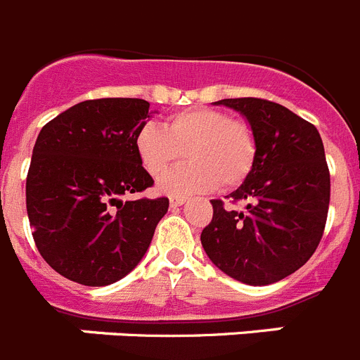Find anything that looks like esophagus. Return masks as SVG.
Returning a JSON list of instances; mask_svg holds the SVG:
<instances>
[{
  "label": "esophagus",
  "mask_w": 360,
  "mask_h": 360,
  "mask_svg": "<svg viewBox=\"0 0 360 360\" xmlns=\"http://www.w3.org/2000/svg\"><path fill=\"white\" fill-rule=\"evenodd\" d=\"M169 204H171V207H180V205L186 204V196L169 195Z\"/></svg>",
  "instance_id": "esophagus-1"
}]
</instances>
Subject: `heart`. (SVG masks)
<instances>
[{"label": "heart", "mask_w": 360, "mask_h": 360, "mask_svg": "<svg viewBox=\"0 0 360 360\" xmlns=\"http://www.w3.org/2000/svg\"><path fill=\"white\" fill-rule=\"evenodd\" d=\"M136 155L153 178H162L176 164H189L162 180L171 195H191L220 186L238 187L257 162L259 142L251 124L218 107H189L167 116L164 129L146 125L138 131Z\"/></svg>", "instance_id": "obj_1"}]
</instances>
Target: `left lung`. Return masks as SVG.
<instances>
[{
    "label": "left lung",
    "instance_id": "1",
    "mask_svg": "<svg viewBox=\"0 0 360 360\" xmlns=\"http://www.w3.org/2000/svg\"><path fill=\"white\" fill-rule=\"evenodd\" d=\"M242 112L259 150L251 174L227 198L211 200L213 220L200 235L211 262L250 285L278 282L311 259L326 227L330 169L317 127L264 98L214 101Z\"/></svg>",
    "mask_w": 360,
    "mask_h": 360
}]
</instances>
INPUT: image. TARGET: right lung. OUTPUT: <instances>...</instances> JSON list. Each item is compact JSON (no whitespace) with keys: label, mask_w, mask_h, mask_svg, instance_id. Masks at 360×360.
I'll return each mask as SVG.
<instances>
[{"label":"right lung","mask_w":360,"mask_h":360,"mask_svg":"<svg viewBox=\"0 0 360 360\" xmlns=\"http://www.w3.org/2000/svg\"><path fill=\"white\" fill-rule=\"evenodd\" d=\"M140 98L85 100L43 125L27 174V214L39 255L84 285H107L136 268L169 198L120 200L155 180L136 155L149 118Z\"/></svg>","instance_id":"1"}]
</instances>
